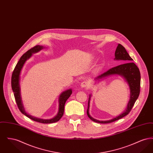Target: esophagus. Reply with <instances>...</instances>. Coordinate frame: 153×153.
Masks as SVG:
<instances>
[{
    "mask_svg": "<svg viewBox=\"0 0 153 153\" xmlns=\"http://www.w3.org/2000/svg\"><path fill=\"white\" fill-rule=\"evenodd\" d=\"M89 87V84L87 81H83L81 83V87L87 88Z\"/></svg>",
    "mask_w": 153,
    "mask_h": 153,
    "instance_id": "obj_1",
    "label": "esophagus"
}]
</instances>
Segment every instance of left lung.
Segmentation results:
<instances>
[{
    "instance_id": "left-lung-1",
    "label": "left lung",
    "mask_w": 153,
    "mask_h": 153,
    "mask_svg": "<svg viewBox=\"0 0 153 153\" xmlns=\"http://www.w3.org/2000/svg\"><path fill=\"white\" fill-rule=\"evenodd\" d=\"M114 59L115 60H121L123 62H126L121 65L114 67L107 71V72L102 74L101 75L98 76L95 78V80H100L108 77L110 76L117 74L122 76L126 81L127 82L130 88V100L127 105V108L120 115L116 117L113 118L109 120L100 121L96 120L92 117H91L89 113V102L91 95H89L88 105L87 113L88 117H89L92 121L99 123H109L113 122H115L117 120H119L124 117L128 115L131 111L132 108L133 107L135 102L137 99L138 98L140 93V73L138 66L136 65L134 62L131 61L133 60L131 57L129 56L128 53L127 52L126 49L123 46L118 44L117 46L116 51L115 53Z\"/></svg>"
}]
</instances>
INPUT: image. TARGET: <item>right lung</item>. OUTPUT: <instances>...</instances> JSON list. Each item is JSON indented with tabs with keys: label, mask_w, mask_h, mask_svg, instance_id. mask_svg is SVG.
I'll return each instance as SVG.
<instances>
[{
	"label": "right lung",
	"mask_w": 153,
	"mask_h": 153,
	"mask_svg": "<svg viewBox=\"0 0 153 153\" xmlns=\"http://www.w3.org/2000/svg\"><path fill=\"white\" fill-rule=\"evenodd\" d=\"M44 48H45V47L43 46L36 45V46L30 49L28 51H26L25 54L22 55V57L20 58L17 64L15 66L14 70L12 74L11 87H12L13 91L14 92L15 99L16 102V104L18 105V107L23 115L28 117L30 119L39 123L45 124L52 123L58 122L64 115L65 104L68 99L70 97V96L72 93V89L66 90L63 92H62L61 94L59 95V99H58V104H59L58 112L57 115L51 119H42L40 118H36V117H32L31 115H29L25 111L23 105V102H22V97L21 95V88H20V84H19L20 74L21 72L22 68L24 65L25 63L26 62V61L31 57L33 53H37L41 51L42 49H43Z\"/></svg>",
	"instance_id": "obj_1"
}]
</instances>
